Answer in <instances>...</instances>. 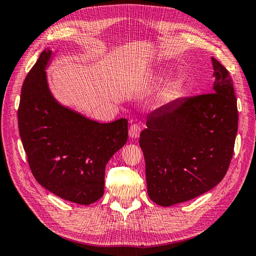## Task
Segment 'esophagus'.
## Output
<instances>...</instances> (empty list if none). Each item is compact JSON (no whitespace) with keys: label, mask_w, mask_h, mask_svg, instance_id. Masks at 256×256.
I'll return each mask as SVG.
<instances>
[{"label":"esophagus","mask_w":256,"mask_h":256,"mask_svg":"<svg viewBox=\"0 0 256 256\" xmlns=\"http://www.w3.org/2000/svg\"><path fill=\"white\" fill-rule=\"evenodd\" d=\"M140 124L134 123L130 126L128 134H130V138H138L140 136Z\"/></svg>","instance_id":"esophagus-1"}]
</instances>
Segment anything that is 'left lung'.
Listing matches in <instances>:
<instances>
[{"label":"left lung","mask_w":256,"mask_h":256,"mask_svg":"<svg viewBox=\"0 0 256 256\" xmlns=\"http://www.w3.org/2000/svg\"><path fill=\"white\" fill-rule=\"evenodd\" d=\"M212 92L176 99L147 116L140 146L147 193L160 206L208 192L227 174L238 132V108L230 74L212 58Z\"/></svg>","instance_id":"left-lung-1"}]
</instances>
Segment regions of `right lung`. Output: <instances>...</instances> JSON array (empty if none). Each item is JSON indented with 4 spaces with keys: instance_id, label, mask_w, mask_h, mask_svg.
<instances>
[{
    "instance_id": "add662e5",
    "label": "right lung",
    "mask_w": 256,
    "mask_h": 256,
    "mask_svg": "<svg viewBox=\"0 0 256 256\" xmlns=\"http://www.w3.org/2000/svg\"><path fill=\"white\" fill-rule=\"evenodd\" d=\"M46 49L22 87L18 128L34 179L58 198L89 205L104 195V169L128 140V120L99 123L60 104L48 86Z\"/></svg>"
}]
</instances>
